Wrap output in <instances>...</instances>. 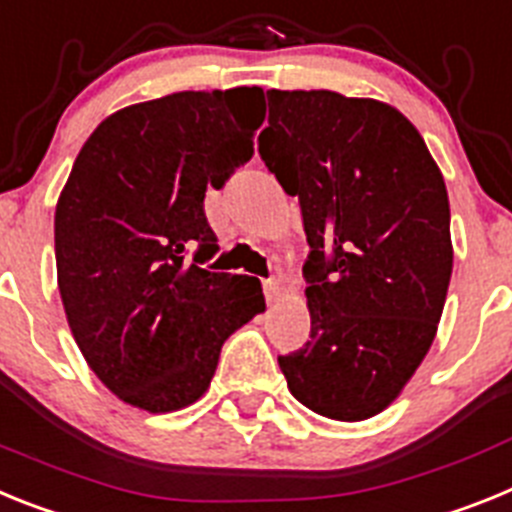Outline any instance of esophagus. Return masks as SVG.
<instances>
[{"instance_id": "esophagus-1", "label": "esophagus", "mask_w": 512, "mask_h": 512, "mask_svg": "<svg viewBox=\"0 0 512 512\" xmlns=\"http://www.w3.org/2000/svg\"><path fill=\"white\" fill-rule=\"evenodd\" d=\"M262 291H265V301L275 304L278 301V281H265L262 283Z\"/></svg>"}]
</instances>
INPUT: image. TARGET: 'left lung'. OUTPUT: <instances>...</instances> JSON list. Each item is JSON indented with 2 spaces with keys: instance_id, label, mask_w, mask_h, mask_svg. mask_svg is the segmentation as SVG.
I'll use <instances>...</instances> for the list:
<instances>
[{
  "instance_id": "left-lung-1",
  "label": "left lung",
  "mask_w": 512,
  "mask_h": 512,
  "mask_svg": "<svg viewBox=\"0 0 512 512\" xmlns=\"http://www.w3.org/2000/svg\"><path fill=\"white\" fill-rule=\"evenodd\" d=\"M262 162L296 195L311 332L278 355L288 389L332 420L399 397L433 345L453 270L451 211L417 128L379 100L270 90Z\"/></svg>"
}]
</instances>
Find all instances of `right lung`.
Instances as JSON below:
<instances>
[{
    "label": "right lung",
    "mask_w": 512,
    "mask_h": 512,
    "mask_svg": "<svg viewBox=\"0 0 512 512\" xmlns=\"http://www.w3.org/2000/svg\"><path fill=\"white\" fill-rule=\"evenodd\" d=\"M260 87L175 92L95 128L53 239L71 335L97 379L146 412L188 407L221 345L265 309L257 278L201 268L219 250L203 198L252 159Z\"/></svg>",
    "instance_id": "add662e5"
}]
</instances>
